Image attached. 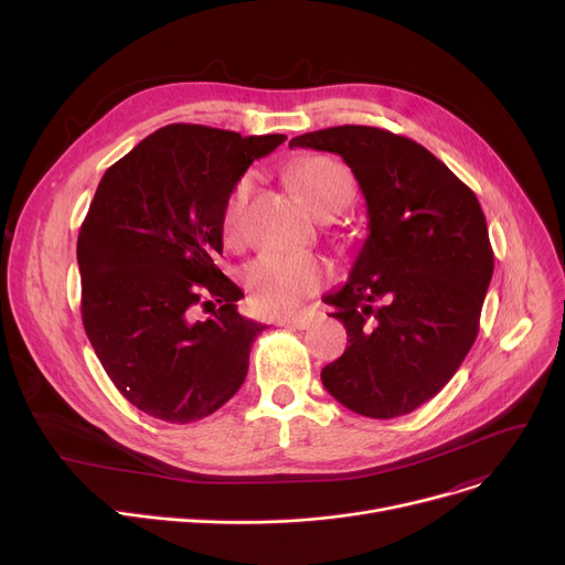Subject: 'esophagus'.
I'll return each instance as SVG.
<instances>
[{
	"label": "esophagus",
	"mask_w": 565,
	"mask_h": 565,
	"mask_svg": "<svg viewBox=\"0 0 565 565\" xmlns=\"http://www.w3.org/2000/svg\"><path fill=\"white\" fill-rule=\"evenodd\" d=\"M279 324H284V328H292V330H309L311 324H313V318L307 316V313L288 316V318H284Z\"/></svg>",
	"instance_id": "esophagus-1"
}]
</instances>
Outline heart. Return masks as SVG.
<instances>
[{"instance_id": "obj_1", "label": "heart", "mask_w": 565, "mask_h": 565, "mask_svg": "<svg viewBox=\"0 0 565 565\" xmlns=\"http://www.w3.org/2000/svg\"><path fill=\"white\" fill-rule=\"evenodd\" d=\"M288 181L318 215L339 213L354 194L352 173L334 158L313 156L288 169ZM252 192V175L245 173L226 196L222 211V233L228 243L245 235V207ZM330 267L311 254L265 252L245 267V286L256 309L265 313H290L316 295Z\"/></svg>"}]
</instances>
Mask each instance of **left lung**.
<instances>
[{
  "label": "left lung",
  "instance_id": "1",
  "mask_svg": "<svg viewBox=\"0 0 565 565\" xmlns=\"http://www.w3.org/2000/svg\"><path fill=\"white\" fill-rule=\"evenodd\" d=\"M292 146L341 156L369 205L350 279L322 298L350 345L320 380L362 417H403L439 394L477 341L494 270L481 203L428 148L390 130L337 126Z\"/></svg>",
  "mask_w": 565,
  "mask_h": 565
}]
</instances>
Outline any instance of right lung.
Here are the masks:
<instances>
[{
  "mask_svg": "<svg viewBox=\"0 0 565 565\" xmlns=\"http://www.w3.org/2000/svg\"><path fill=\"white\" fill-rule=\"evenodd\" d=\"M286 135L171 124L114 162L77 237L82 322L114 387L169 424L199 422L243 387L265 324L217 267L222 211ZM201 310L211 317L199 319Z\"/></svg>",
  "mask_w": 565,
  "mask_h": 565,
  "instance_id": "1",
  "label": "right lung"
}]
</instances>
